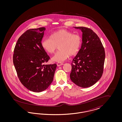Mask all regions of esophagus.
I'll return each mask as SVG.
<instances>
[{"mask_svg": "<svg viewBox=\"0 0 122 122\" xmlns=\"http://www.w3.org/2000/svg\"><path fill=\"white\" fill-rule=\"evenodd\" d=\"M57 65L59 67V66H60L63 65V63H58L57 64Z\"/></svg>", "mask_w": 122, "mask_h": 122, "instance_id": "esophagus-1", "label": "esophagus"}]
</instances>
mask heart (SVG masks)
<instances>
[{
  "instance_id": "heart-1",
  "label": "heart",
  "mask_w": 122,
  "mask_h": 122,
  "mask_svg": "<svg viewBox=\"0 0 122 122\" xmlns=\"http://www.w3.org/2000/svg\"><path fill=\"white\" fill-rule=\"evenodd\" d=\"M82 40L80 35L69 30L62 29L53 32L50 38H44L41 41L42 49L49 54L55 52L58 46L59 50L52 57L53 62H63L69 56L76 54L81 46Z\"/></svg>"
}]
</instances>
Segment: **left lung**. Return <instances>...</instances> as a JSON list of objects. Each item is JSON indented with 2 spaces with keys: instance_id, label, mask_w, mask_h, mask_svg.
I'll list each match as a JSON object with an SVG mask.
<instances>
[{
  "instance_id": "left-lung-1",
  "label": "left lung",
  "mask_w": 122,
  "mask_h": 122,
  "mask_svg": "<svg viewBox=\"0 0 122 122\" xmlns=\"http://www.w3.org/2000/svg\"><path fill=\"white\" fill-rule=\"evenodd\" d=\"M82 32L81 48L73 59L71 80L82 88L90 87L103 74L105 58L104 48L98 36L85 27H74Z\"/></svg>"
}]
</instances>
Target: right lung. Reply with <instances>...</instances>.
I'll use <instances>...</instances> for the list:
<instances>
[{
    "label": "right lung",
    "mask_w": 122,
    "mask_h": 122,
    "mask_svg": "<svg viewBox=\"0 0 122 122\" xmlns=\"http://www.w3.org/2000/svg\"><path fill=\"white\" fill-rule=\"evenodd\" d=\"M45 27L29 29L18 39L13 54V63L18 77L25 87L40 92L50 85L57 67L45 64L49 57L42 49L41 41Z\"/></svg>",
    "instance_id": "obj_1"
}]
</instances>
